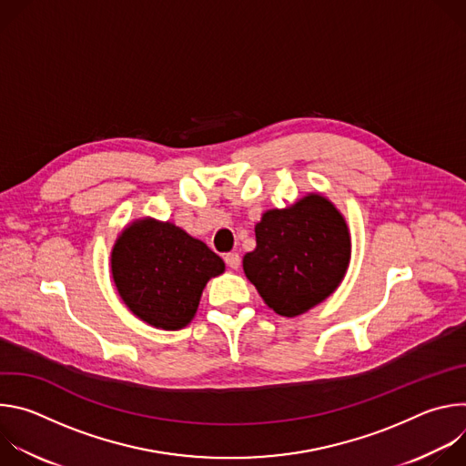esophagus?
Instances as JSON below:
<instances>
[{"instance_id": "34e87169", "label": "esophagus", "mask_w": 466, "mask_h": 466, "mask_svg": "<svg viewBox=\"0 0 466 466\" xmlns=\"http://www.w3.org/2000/svg\"><path fill=\"white\" fill-rule=\"evenodd\" d=\"M225 261H227L230 269H238L239 263H241V258H239L238 252H228V254H225Z\"/></svg>"}]
</instances>
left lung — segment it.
Listing matches in <instances>:
<instances>
[{
    "mask_svg": "<svg viewBox=\"0 0 466 466\" xmlns=\"http://www.w3.org/2000/svg\"><path fill=\"white\" fill-rule=\"evenodd\" d=\"M254 232L256 248L243 256V271L279 315L295 317L317 306L347 273V223L320 195H308L286 210L265 212Z\"/></svg>",
    "mask_w": 466,
    "mask_h": 466,
    "instance_id": "8db88e82",
    "label": "left lung"
}]
</instances>
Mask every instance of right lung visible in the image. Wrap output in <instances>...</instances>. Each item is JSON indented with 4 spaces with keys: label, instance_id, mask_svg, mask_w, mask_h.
Segmentation results:
<instances>
[{
    "label": "right lung",
    "instance_id": "add662e5",
    "mask_svg": "<svg viewBox=\"0 0 466 466\" xmlns=\"http://www.w3.org/2000/svg\"><path fill=\"white\" fill-rule=\"evenodd\" d=\"M223 259L207 243L171 223L137 221L121 232L112 250V277L128 309L164 329L184 328Z\"/></svg>",
    "mask_w": 466,
    "mask_h": 466
}]
</instances>
